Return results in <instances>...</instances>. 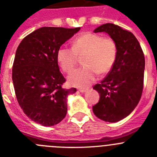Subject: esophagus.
I'll return each instance as SVG.
<instances>
[{"mask_svg": "<svg viewBox=\"0 0 157 157\" xmlns=\"http://www.w3.org/2000/svg\"><path fill=\"white\" fill-rule=\"evenodd\" d=\"M88 91L87 89H84V88H80L79 89V91L81 93H84V92H87V91Z\"/></svg>", "mask_w": 157, "mask_h": 157, "instance_id": "34e87169", "label": "esophagus"}]
</instances>
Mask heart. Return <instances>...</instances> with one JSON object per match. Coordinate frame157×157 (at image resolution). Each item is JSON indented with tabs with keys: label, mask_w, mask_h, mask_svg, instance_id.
I'll return each instance as SVG.
<instances>
[{
	"label": "heart",
	"mask_w": 157,
	"mask_h": 157,
	"mask_svg": "<svg viewBox=\"0 0 157 157\" xmlns=\"http://www.w3.org/2000/svg\"><path fill=\"white\" fill-rule=\"evenodd\" d=\"M82 58L84 67L72 72L68 77L69 84L74 87L87 88L100 74H106L112 70L117 56L116 42L110 37L84 33L72 43L71 48H59L56 58L65 73H70L77 66L78 58Z\"/></svg>",
	"instance_id": "heart-1"
}]
</instances>
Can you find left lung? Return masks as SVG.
<instances>
[{"instance_id": "1", "label": "left lung", "mask_w": 157, "mask_h": 157, "mask_svg": "<svg viewBox=\"0 0 157 157\" xmlns=\"http://www.w3.org/2000/svg\"><path fill=\"white\" fill-rule=\"evenodd\" d=\"M94 32L109 35L117 44V56L112 70L93 87L100 94L93 112L102 121L117 122L128 117L140 101L145 70L144 53L135 35L115 24H103Z\"/></svg>"}]
</instances>
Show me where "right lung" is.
I'll list each match as a JSON object with an SVG mask.
<instances>
[{"label": "right lung", "mask_w": 157, "mask_h": 157, "mask_svg": "<svg viewBox=\"0 0 157 157\" xmlns=\"http://www.w3.org/2000/svg\"><path fill=\"white\" fill-rule=\"evenodd\" d=\"M80 28L41 27L23 38L16 50L12 81L24 113L43 126L61 122L67 113V96L77 91L64 89L56 54L62 44Z\"/></svg>", "instance_id": "right-lung-1"}]
</instances>
